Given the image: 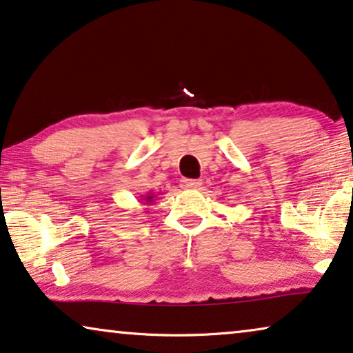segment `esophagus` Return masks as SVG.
<instances>
[{"instance_id": "1", "label": "esophagus", "mask_w": 353, "mask_h": 353, "mask_svg": "<svg viewBox=\"0 0 353 353\" xmlns=\"http://www.w3.org/2000/svg\"><path fill=\"white\" fill-rule=\"evenodd\" d=\"M181 186L185 189H196V188L201 186V181H199V180H189V178H183Z\"/></svg>"}]
</instances>
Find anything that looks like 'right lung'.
<instances>
[{
    "mask_svg": "<svg viewBox=\"0 0 353 353\" xmlns=\"http://www.w3.org/2000/svg\"><path fill=\"white\" fill-rule=\"evenodd\" d=\"M154 197H156V196H154V194H152V192H148V194H146V197H145V199H140V201H143V202H146V203H145V205H151V202H152V201H154Z\"/></svg>",
    "mask_w": 353,
    "mask_h": 353,
    "instance_id": "add662e5",
    "label": "right lung"
}]
</instances>
